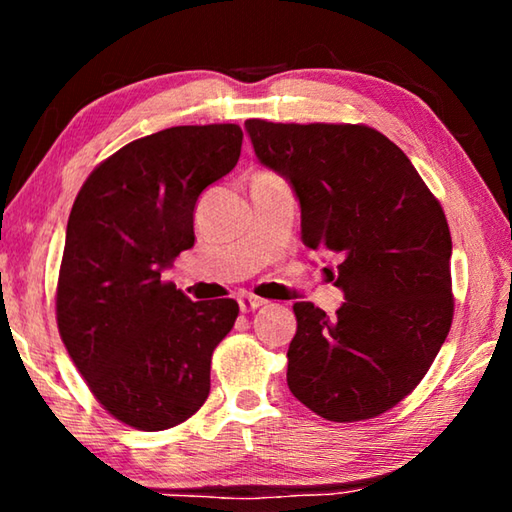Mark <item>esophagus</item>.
Here are the masks:
<instances>
[{
  "instance_id": "esophagus-1",
  "label": "esophagus",
  "mask_w": 512,
  "mask_h": 512,
  "mask_svg": "<svg viewBox=\"0 0 512 512\" xmlns=\"http://www.w3.org/2000/svg\"><path fill=\"white\" fill-rule=\"evenodd\" d=\"M266 300L257 298V296H250V293H244V296H239V309L244 311V314H248V311H255L259 307H264Z\"/></svg>"
}]
</instances>
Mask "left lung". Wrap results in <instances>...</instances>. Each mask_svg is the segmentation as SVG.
<instances>
[{
	"label": "left lung",
	"instance_id": "1",
	"mask_svg": "<svg viewBox=\"0 0 512 512\" xmlns=\"http://www.w3.org/2000/svg\"><path fill=\"white\" fill-rule=\"evenodd\" d=\"M257 160L289 180L302 244L336 255L345 302H296L287 384L332 422L393 409L427 375L454 316L452 237L400 146L363 124L248 119Z\"/></svg>",
	"mask_w": 512,
	"mask_h": 512
}]
</instances>
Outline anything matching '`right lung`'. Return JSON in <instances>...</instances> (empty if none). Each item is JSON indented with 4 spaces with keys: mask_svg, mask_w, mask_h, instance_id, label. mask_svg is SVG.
I'll return each mask as SVG.
<instances>
[{
    "mask_svg": "<svg viewBox=\"0 0 512 512\" xmlns=\"http://www.w3.org/2000/svg\"><path fill=\"white\" fill-rule=\"evenodd\" d=\"M241 140L237 124L146 135L101 162L74 201L58 332L99 404L128 427H176L210 395L212 352L239 305L192 302L160 277L194 246L198 196L235 169Z\"/></svg>",
    "mask_w": 512,
    "mask_h": 512,
    "instance_id": "obj_1",
    "label": "right lung"
}]
</instances>
